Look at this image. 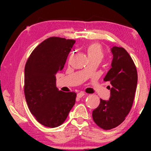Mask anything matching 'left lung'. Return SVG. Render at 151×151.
I'll return each instance as SVG.
<instances>
[{
	"instance_id": "1",
	"label": "left lung",
	"mask_w": 151,
	"mask_h": 151,
	"mask_svg": "<svg viewBox=\"0 0 151 151\" xmlns=\"http://www.w3.org/2000/svg\"><path fill=\"white\" fill-rule=\"evenodd\" d=\"M75 40L60 37L46 39L30 54L25 67L24 93L30 113L42 125H62L75 104L77 93L59 90L55 74L63 70Z\"/></svg>"
}]
</instances>
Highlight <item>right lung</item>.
I'll use <instances>...</instances> for the list:
<instances>
[{
    "label": "right lung",
    "instance_id": "add662e5",
    "mask_svg": "<svg viewBox=\"0 0 151 151\" xmlns=\"http://www.w3.org/2000/svg\"><path fill=\"white\" fill-rule=\"evenodd\" d=\"M111 85L109 100L100 99L92 112L93 120L99 127L111 130L125 120L132 107L136 91L138 74L134 62L125 50L114 54L111 68L104 79Z\"/></svg>",
    "mask_w": 151,
    "mask_h": 151
}]
</instances>
